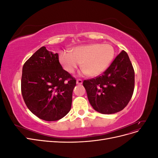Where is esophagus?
Wrapping results in <instances>:
<instances>
[{
  "instance_id": "esophagus-1",
  "label": "esophagus",
  "mask_w": 158,
  "mask_h": 158,
  "mask_svg": "<svg viewBox=\"0 0 158 158\" xmlns=\"http://www.w3.org/2000/svg\"><path fill=\"white\" fill-rule=\"evenodd\" d=\"M76 84H78V85L82 84V80H80V79L77 80H76Z\"/></svg>"
}]
</instances>
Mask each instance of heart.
<instances>
[{"label":"heart","instance_id":"obj_1","mask_svg":"<svg viewBox=\"0 0 158 158\" xmlns=\"http://www.w3.org/2000/svg\"><path fill=\"white\" fill-rule=\"evenodd\" d=\"M114 55V49L111 45L92 44L76 47L72 52L62 51L59 55V62L69 73H74L82 63L84 74L98 76L109 68Z\"/></svg>","mask_w":158,"mask_h":158}]
</instances>
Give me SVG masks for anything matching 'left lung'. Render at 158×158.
<instances>
[{
  "label": "left lung",
  "mask_w": 158,
  "mask_h": 158,
  "mask_svg": "<svg viewBox=\"0 0 158 158\" xmlns=\"http://www.w3.org/2000/svg\"><path fill=\"white\" fill-rule=\"evenodd\" d=\"M83 85L95 111L102 114L121 111L135 88V71L128 54L122 51L102 75L84 80Z\"/></svg>",
  "instance_id": "obj_1"
}]
</instances>
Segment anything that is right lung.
<instances>
[{"instance_id": "add662e5", "label": "right lung", "mask_w": 158, "mask_h": 158, "mask_svg": "<svg viewBox=\"0 0 158 158\" xmlns=\"http://www.w3.org/2000/svg\"><path fill=\"white\" fill-rule=\"evenodd\" d=\"M76 84L62 67L58 53L45 47L38 49L23 66V99L30 111L44 121H58L67 114Z\"/></svg>"}]
</instances>
